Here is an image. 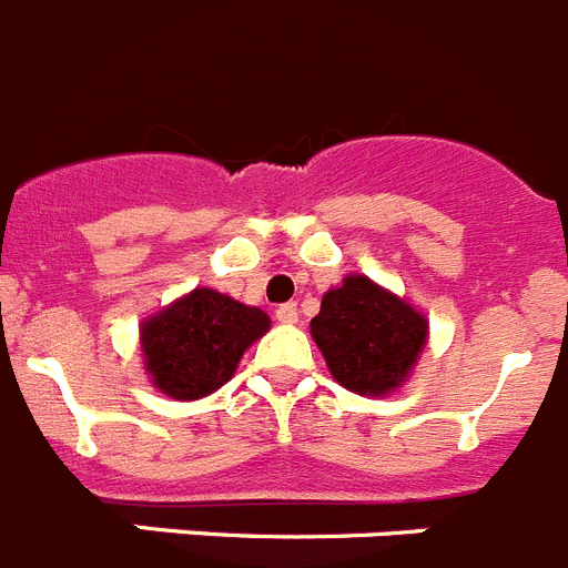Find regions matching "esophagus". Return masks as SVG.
<instances>
[{
    "label": "esophagus",
    "instance_id": "obj_1",
    "mask_svg": "<svg viewBox=\"0 0 568 568\" xmlns=\"http://www.w3.org/2000/svg\"><path fill=\"white\" fill-rule=\"evenodd\" d=\"M275 321H281V324H295L298 321V307L295 304H281L275 310Z\"/></svg>",
    "mask_w": 568,
    "mask_h": 568
}]
</instances>
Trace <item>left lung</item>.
<instances>
[{
    "mask_svg": "<svg viewBox=\"0 0 568 568\" xmlns=\"http://www.w3.org/2000/svg\"><path fill=\"white\" fill-rule=\"evenodd\" d=\"M310 335L344 389L386 398L398 393L418 364L429 338V318L393 290L349 273L324 293Z\"/></svg>",
    "mask_w": 568,
    "mask_h": 568,
    "instance_id": "1",
    "label": "left lung"
}]
</instances>
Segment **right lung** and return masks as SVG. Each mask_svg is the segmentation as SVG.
<instances>
[{"instance_id":"obj_1","label":"right lung","mask_w":568,"mask_h":568,"mask_svg":"<svg viewBox=\"0 0 568 568\" xmlns=\"http://www.w3.org/2000/svg\"><path fill=\"white\" fill-rule=\"evenodd\" d=\"M270 333V315L213 287H195L139 327L144 373L173 400H199L222 389L241 355Z\"/></svg>"}]
</instances>
